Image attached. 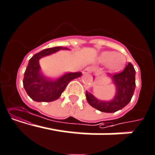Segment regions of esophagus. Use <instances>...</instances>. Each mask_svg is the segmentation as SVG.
Returning <instances> with one entry per match:
<instances>
[{
	"mask_svg": "<svg viewBox=\"0 0 155 155\" xmlns=\"http://www.w3.org/2000/svg\"><path fill=\"white\" fill-rule=\"evenodd\" d=\"M93 71L92 68L91 67H87L86 68L84 69V70L83 71V74H89V73H91Z\"/></svg>",
	"mask_w": 155,
	"mask_h": 155,
	"instance_id": "34e87169",
	"label": "esophagus"
}]
</instances>
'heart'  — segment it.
<instances>
[{"label": "heart", "mask_w": 155, "mask_h": 155, "mask_svg": "<svg viewBox=\"0 0 155 155\" xmlns=\"http://www.w3.org/2000/svg\"><path fill=\"white\" fill-rule=\"evenodd\" d=\"M99 61L102 64H107L110 71L117 72L124 68L126 57L119 52L104 51L99 56Z\"/></svg>", "instance_id": "obj_1"}]
</instances>
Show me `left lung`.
Returning <instances> with one entry per match:
<instances>
[{
	"mask_svg": "<svg viewBox=\"0 0 155 155\" xmlns=\"http://www.w3.org/2000/svg\"><path fill=\"white\" fill-rule=\"evenodd\" d=\"M116 87V94L110 101H101L86 91V98L94 108L105 113H115L124 108L131 101L135 88V71L130 62L120 73L110 74Z\"/></svg>",
	"mask_w": 155,
	"mask_h": 155,
	"instance_id": "obj_1",
	"label": "left lung"
}]
</instances>
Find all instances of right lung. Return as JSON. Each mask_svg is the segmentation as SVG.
I'll use <instances>...</instances> for the list:
<instances>
[{
    "label": "right lung",
    "mask_w": 155,
    "mask_h": 155,
    "mask_svg": "<svg viewBox=\"0 0 155 155\" xmlns=\"http://www.w3.org/2000/svg\"><path fill=\"white\" fill-rule=\"evenodd\" d=\"M60 49H68L66 47L58 46L39 51L29 59L23 78V87L32 100L36 102H51L61 96L68 84L73 79L79 78L81 72L68 73L56 81L46 78L40 71L39 60Z\"/></svg>",
    "instance_id": "obj_1"
}]
</instances>
